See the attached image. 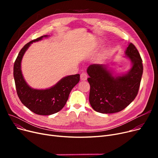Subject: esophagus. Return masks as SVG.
I'll return each instance as SVG.
<instances>
[{
  "label": "esophagus",
  "mask_w": 158,
  "mask_h": 158,
  "mask_svg": "<svg viewBox=\"0 0 158 158\" xmlns=\"http://www.w3.org/2000/svg\"><path fill=\"white\" fill-rule=\"evenodd\" d=\"M80 77H81V79L82 81H86L87 79V78H88V75H87V73L86 72H82L81 74Z\"/></svg>",
  "instance_id": "esophagus-1"
}]
</instances>
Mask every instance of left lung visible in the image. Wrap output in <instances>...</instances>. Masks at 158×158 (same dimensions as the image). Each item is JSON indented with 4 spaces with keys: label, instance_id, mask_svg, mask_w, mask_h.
<instances>
[{
    "label": "left lung",
    "instance_id": "obj_1",
    "mask_svg": "<svg viewBox=\"0 0 158 158\" xmlns=\"http://www.w3.org/2000/svg\"><path fill=\"white\" fill-rule=\"evenodd\" d=\"M125 54L132 65L125 73L114 75L108 66L102 64H90L87 69L90 85L89 101L98 113L119 112L133 101L138 94L143 74L142 60L131 43Z\"/></svg>",
    "mask_w": 158,
    "mask_h": 158
}]
</instances>
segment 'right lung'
Wrapping results in <instances>:
<instances>
[{"instance_id":"right-lung-1","label":"right lung","mask_w":158,"mask_h":158,"mask_svg":"<svg viewBox=\"0 0 158 158\" xmlns=\"http://www.w3.org/2000/svg\"><path fill=\"white\" fill-rule=\"evenodd\" d=\"M48 36H42L25 45L16 57L13 68L16 89L20 101L31 111L40 115H50L60 111L66 104L71 90L80 80L79 74L71 75L62 78L53 86L45 89H34L27 85L21 70L23 56L33 42Z\"/></svg>"}]
</instances>
